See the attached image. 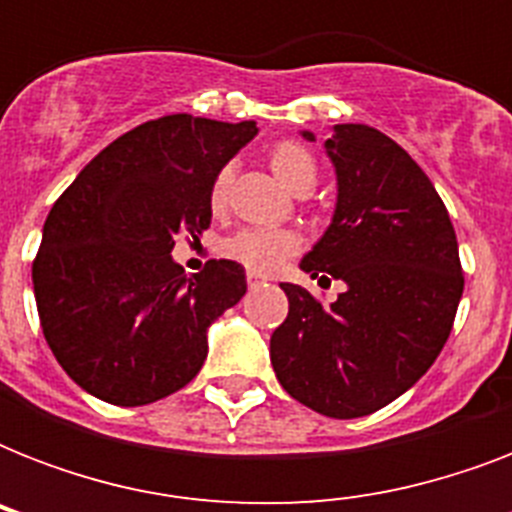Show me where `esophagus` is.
Wrapping results in <instances>:
<instances>
[{"label":"esophagus","mask_w":512,"mask_h":512,"mask_svg":"<svg viewBox=\"0 0 512 512\" xmlns=\"http://www.w3.org/2000/svg\"><path fill=\"white\" fill-rule=\"evenodd\" d=\"M265 276H260V273H255V271H247V284H249V289H257V287H263L265 284Z\"/></svg>","instance_id":"obj_1"}]
</instances>
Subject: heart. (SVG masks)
I'll return each mask as SVG.
<instances>
[{
  "mask_svg": "<svg viewBox=\"0 0 512 512\" xmlns=\"http://www.w3.org/2000/svg\"><path fill=\"white\" fill-rule=\"evenodd\" d=\"M271 170L276 172L281 183L289 191L303 193L311 191L316 183V159L311 151L297 146L292 140H284L271 151ZM228 185H231V170H217L209 185V207L220 212L228 201ZM300 249V236L292 228H263V225H244L231 236L220 241V252L233 263L244 265L255 273H273L284 265Z\"/></svg>",
  "mask_w": 512,
  "mask_h": 512,
  "instance_id": "obj_1",
  "label": "heart"
}]
</instances>
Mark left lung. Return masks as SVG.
<instances>
[{
  "mask_svg": "<svg viewBox=\"0 0 512 512\" xmlns=\"http://www.w3.org/2000/svg\"><path fill=\"white\" fill-rule=\"evenodd\" d=\"M324 151L337 175L335 215L300 268L319 284L342 281L345 292L321 305L308 289L281 284L289 313L271 335V364L300 404L353 420L433 366L465 279L444 201L396 140L335 124Z\"/></svg>",
  "mask_w": 512,
  "mask_h": 512,
  "instance_id": "obj_1",
  "label": "left lung"
}]
</instances>
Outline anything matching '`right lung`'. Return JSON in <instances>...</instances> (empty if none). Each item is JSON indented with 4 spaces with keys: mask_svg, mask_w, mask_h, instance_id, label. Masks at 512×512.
<instances>
[{
    "mask_svg": "<svg viewBox=\"0 0 512 512\" xmlns=\"http://www.w3.org/2000/svg\"><path fill=\"white\" fill-rule=\"evenodd\" d=\"M255 135V122L162 116L103 148L52 204L31 279L44 340L79 388L143 406L199 374L209 324L247 276L233 260L185 276L172 247L207 231L212 177Z\"/></svg>",
    "mask_w": 512,
    "mask_h": 512,
    "instance_id": "right-lung-1",
    "label": "right lung"
}]
</instances>
